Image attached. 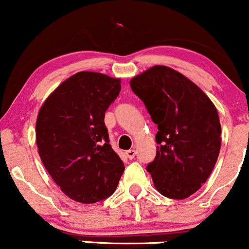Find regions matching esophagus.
<instances>
[{
	"label": "esophagus",
	"instance_id": "esophagus-1",
	"mask_svg": "<svg viewBox=\"0 0 249 249\" xmlns=\"http://www.w3.org/2000/svg\"><path fill=\"white\" fill-rule=\"evenodd\" d=\"M125 154H126V157L128 159H131V160H132V159H134V157H136L137 151L134 148H131V149H128V151L125 152Z\"/></svg>",
	"mask_w": 249,
	"mask_h": 249
}]
</instances>
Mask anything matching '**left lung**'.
Wrapping results in <instances>:
<instances>
[{"mask_svg":"<svg viewBox=\"0 0 249 249\" xmlns=\"http://www.w3.org/2000/svg\"><path fill=\"white\" fill-rule=\"evenodd\" d=\"M158 125L157 157L147 166L155 189L185 199L211 175L221 145L214 104L196 83L168 66L155 65L130 81Z\"/></svg>","mask_w":249,"mask_h":249,"instance_id":"8db88e82","label":"left lung"}]
</instances>
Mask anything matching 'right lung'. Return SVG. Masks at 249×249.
Returning a JSON list of instances; mask_svg holds the SVG:
<instances>
[{
  "mask_svg": "<svg viewBox=\"0 0 249 249\" xmlns=\"http://www.w3.org/2000/svg\"><path fill=\"white\" fill-rule=\"evenodd\" d=\"M119 91V77L79 71L60 83L39 109V157L62 193L75 202L92 204L109 197L125 169L104 124Z\"/></svg>",
  "mask_w": 249,
  "mask_h": 249,
  "instance_id": "1",
  "label": "right lung"
}]
</instances>
